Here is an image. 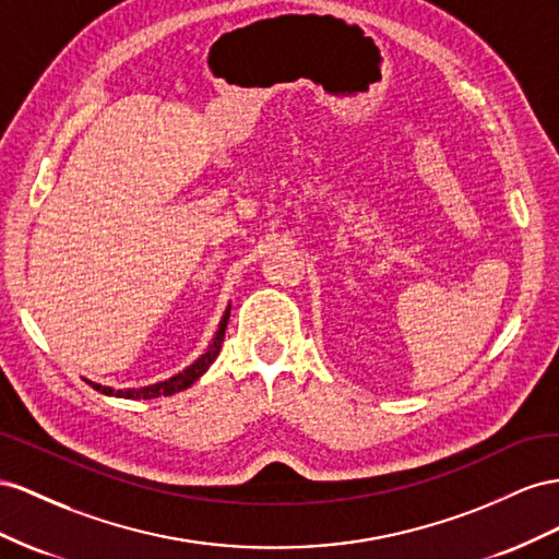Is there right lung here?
<instances>
[{
  "instance_id": "right-lung-1",
  "label": "right lung",
  "mask_w": 559,
  "mask_h": 559,
  "mask_svg": "<svg viewBox=\"0 0 559 559\" xmlns=\"http://www.w3.org/2000/svg\"><path fill=\"white\" fill-rule=\"evenodd\" d=\"M227 323H229V309L225 311V316H222L219 328H217V332H215V340H213V344L209 346V350H205V354H203L197 362H191L185 372L175 374V377H170V379H166V381H158V384H152V386H145V389H126V391H115V389H109V386H100V384H95V381H88V384H91L95 391H100V393H105V395L129 397V401H138V397H142V401H150V397L180 393V391H185L187 386L194 384V381H197L205 370L211 368V362L219 356L222 342H225Z\"/></svg>"
}]
</instances>
